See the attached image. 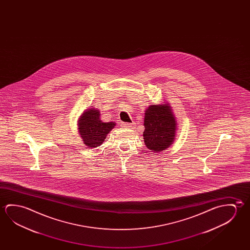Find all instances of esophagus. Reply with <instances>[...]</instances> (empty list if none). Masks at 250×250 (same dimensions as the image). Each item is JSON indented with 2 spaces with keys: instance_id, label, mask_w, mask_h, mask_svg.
Returning <instances> with one entry per match:
<instances>
[{
  "instance_id": "obj_1",
  "label": "esophagus",
  "mask_w": 250,
  "mask_h": 250,
  "mask_svg": "<svg viewBox=\"0 0 250 250\" xmlns=\"http://www.w3.org/2000/svg\"><path fill=\"white\" fill-rule=\"evenodd\" d=\"M122 125L125 128H126V129H133V127H134V123H123L122 124Z\"/></svg>"
}]
</instances>
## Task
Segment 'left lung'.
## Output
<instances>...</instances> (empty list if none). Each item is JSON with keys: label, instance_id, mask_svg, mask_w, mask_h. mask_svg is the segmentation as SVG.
<instances>
[{"label": "left lung", "instance_id": "8db88e82", "mask_svg": "<svg viewBox=\"0 0 250 250\" xmlns=\"http://www.w3.org/2000/svg\"><path fill=\"white\" fill-rule=\"evenodd\" d=\"M177 123L170 104H151L145 111L144 142L154 152H161L172 145L176 137Z\"/></svg>", "mask_w": 250, "mask_h": 250}]
</instances>
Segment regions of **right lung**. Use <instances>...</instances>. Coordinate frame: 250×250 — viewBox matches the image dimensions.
Here are the masks:
<instances>
[{
  "label": "right lung",
  "mask_w": 250,
  "mask_h": 250,
  "mask_svg": "<svg viewBox=\"0 0 250 250\" xmlns=\"http://www.w3.org/2000/svg\"><path fill=\"white\" fill-rule=\"evenodd\" d=\"M78 122V132L83 144L89 148L100 146L116 125L115 122H103L99 110L91 107L83 112Z\"/></svg>",
  "instance_id": "right-lung-1"
}]
</instances>
